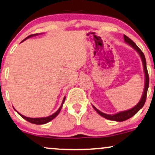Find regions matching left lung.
Instances as JSON below:
<instances>
[{
  "label": "left lung",
  "instance_id": "left-lung-1",
  "mask_svg": "<svg viewBox=\"0 0 155 155\" xmlns=\"http://www.w3.org/2000/svg\"><path fill=\"white\" fill-rule=\"evenodd\" d=\"M124 40L125 41V43H128L129 45L134 48L135 51L137 52L138 54H139L140 58H141L142 61V64H143V67H144V76H145V83H144V92L143 94H142V96L141 97V100H140V102H138L137 104H136L134 107H132V109L126 110V111H122V112H120L117 114H107L105 113H103V112H100V110H98L97 108L95 107H93L94 109L96 112H97L98 114H100L102 117H103L106 119L110 120H113V121H117V122H122L124 121V120H128L129 118L132 117V116H134L137 112L139 110L141 109V108L143 107L144 103H145L146 101V98H147V90L149 87V75H148V72H147V64H146V60H145V57H144V53H142V51L139 48L137 47V45H136L135 43H134L133 41H132L130 38H129L127 36H126L125 35H124Z\"/></svg>",
  "mask_w": 155,
  "mask_h": 155
}]
</instances>
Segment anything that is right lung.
I'll return each instance as SVG.
<instances>
[{
	"mask_svg": "<svg viewBox=\"0 0 155 155\" xmlns=\"http://www.w3.org/2000/svg\"><path fill=\"white\" fill-rule=\"evenodd\" d=\"M38 35V34L37 33V34H33V35H31L28 36V37L26 38H25V39H24L23 41H22V42H23L24 41H25V40L27 39V38L33 37V36H35V35ZM22 42H21V43H22ZM65 97H64L63 100V102H62L61 105H60V107L59 109H58V110H57V111H56L54 114H51V115L48 116V117H40V118H31V117H25V116L23 115V114H21V113H19L18 112L16 111L15 108H14V110H15V111L17 112L18 113V114H20V115H21V117L23 118V119H25V120H27V121H28L29 122H31V123L35 124H43L48 123V122H49L50 121H51L52 120H53L54 118H55V117H56V116H57L58 114H59V112H60V110H61L62 107H63V103H64V102H65Z\"/></svg>",
	"mask_w": 155,
	"mask_h": 155,
	"instance_id": "obj_1",
	"label": "right lung"
}]
</instances>
